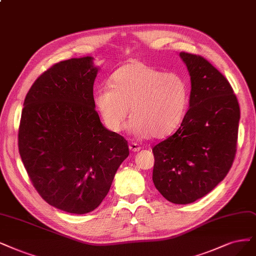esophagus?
Wrapping results in <instances>:
<instances>
[{
	"label": "esophagus",
	"instance_id": "esophagus-1",
	"mask_svg": "<svg viewBox=\"0 0 256 256\" xmlns=\"http://www.w3.org/2000/svg\"><path fill=\"white\" fill-rule=\"evenodd\" d=\"M128 148H130V150H132V152H138V150H141V146L138 144H136V142H130Z\"/></svg>",
	"mask_w": 256,
	"mask_h": 256
}]
</instances>
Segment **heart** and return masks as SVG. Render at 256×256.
<instances>
[{"label": "heart", "instance_id": "obj_1", "mask_svg": "<svg viewBox=\"0 0 256 256\" xmlns=\"http://www.w3.org/2000/svg\"><path fill=\"white\" fill-rule=\"evenodd\" d=\"M94 106L112 132L124 126L130 108V130L137 136L164 138L184 120L188 106V85L182 74L166 72L141 61L121 66L110 86L94 94Z\"/></svg>", "mask_w": 256, "mask_h": 256}]
</instances>
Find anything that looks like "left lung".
Returning <instances> with one entry per match:
<instances>
[{"label":"left lung","instance_id":"left-lung-1","mask_svg":"<svg viewBox=\"0 0 256 256\" xmlns=\"http://www.w3.org/2000/svg\"><path fill=\"white\" fill-rule=\"evenodd\" d=\"M191 77L190 108L175 133L153 148V182L166 200L191 204L218 184L236 154L240 110L224 76L200 54L182 52Z\"/></svg>","mask_w":256,"mask_h":256}]
</instances>
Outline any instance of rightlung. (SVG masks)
I'll return each instance as SVG.
<instances>
[{"instance_id": "obj_1", "label": "right lung", "mask_w": 256, "mask_h": 256, "mask_svg": "<svg viewBox=\"0 0 256 256\" xmlns=\"http://www.w3.org/2000/svg\"><path fill=\"white\" fill-rule=\"evenodd\" d=\"M92 56L56 63L28 90L18 146L36 192L54 208L88 213L110 191L128 156V141L102 126L94 110L98 70Z\"/></svg>"}]
</instances>
